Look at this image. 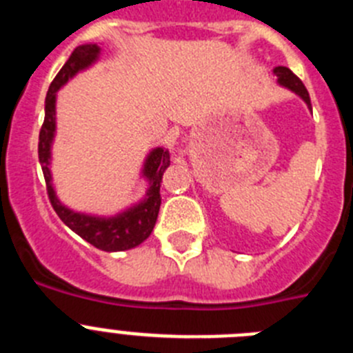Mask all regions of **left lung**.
Here are the masks:
<instances>
[{"label": "left lung", "instance_id": "obj_1", "mask_svg": "<svg viewBox=\"0 0 353 353\" xmlns=\"http://www.w3.org/2000/svg\"><path fill=\"white\" fill-rule=\"evenodd\" d=\"M274 76L277 77L279 84H283V86L290 88L292 92L297 93V95H301L302 99H304L305 104L311 105L310 93H307V90H305L304 83H302V81L299 79V77L295 76V74H293L288 67H276L274 68Z\"/></svg>", "mask_w": 353, "mask_h": 353}]
</instances>
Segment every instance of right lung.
<instances>
[{"label":"right lung","instance_id":"obj_1","mask_svg":"<svg viewBox=\"0 0 353 353\" xmlns=\"http://www.w3.org/2000/svg\"><path fill=\"white\" fill-rule=\"evenodd\" d=\"M99 46L88 43V46H79L74 49L67 63L61 67V70L56 74L49 86L48 97H46V118H43L42 129L39 134V161L42 164L43 179H46V189H48L49 201L52 208L58 214L61 221L76 232L81 239L95 245L102 251H125L139 245L143 240H146L152 233L157 221L159 208H161V182L162 174L170 166V154L168 150L157 148L148 155L145 164V176L150 180V189L146 192V199L143 203L129 208L123 214L117 217H92V215L77 214L58 201L51 183V173H49V157H51V141L54 136L56 118H54V104L56 92L70 79L76 72L83 70L90 63L97 60L99 56Z\"/></svg>","mask_w":353,"mask_h":353}]
</instances>
